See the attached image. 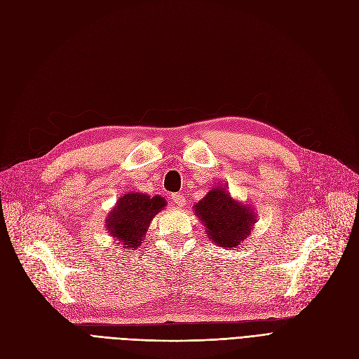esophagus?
Instances as JSON below:
<instances>
[{
    "instance_id": "34e87169",
    "label": "esophagus",
    "mask_w": 359,
    "mask_h": 359,
    "mask_svg": "<svg viewBox=\"0 0 359 359\" xmlns=\"http://www.w3.org/2000/svg\"><path fill=\"white\" fill-rule=\"evenodd\" d=\"M170 199L177 206H184V203H185V196L181 194V193H174V194H172Z\"/></svg>"
}]
</instances>
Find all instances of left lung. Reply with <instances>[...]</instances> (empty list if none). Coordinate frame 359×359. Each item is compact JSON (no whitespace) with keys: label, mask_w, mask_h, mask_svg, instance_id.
<instances>
[{"label":"left lung","mask_w":359,"mask_h":359,"mask_svg":"<svg viewBox=\"0 0 359 359\" xmlns=\"http://www.w3.org/2000/svg\"><path fill=\"white\" fill-rule=\"evenodd\" d=\"M196 214L206 226V234L222 248H238L255 222L252 209L236 202L224 189H212L196 203Z\"/></svg>","instance_id":"obj_1"}]
</instances>
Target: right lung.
Segmentation results:
<instances>
[{
    "mask_svg": "<svg viewBox=\"0 0 359 359\" xmlns=\"http://www.w3.org/2000/svg\"><path fill=\"white\" fill-rule=\"evenodd\" d=\"M166 206L163 197H150L142 193L123 194L107 219V229L123 242V248H138L154 215Z\"/></svg>",
    "mask_w": 359,
    "mask_h": 359,
    "instance_id": "add662e5",
    "label": "right lung"
}]
</instances>
